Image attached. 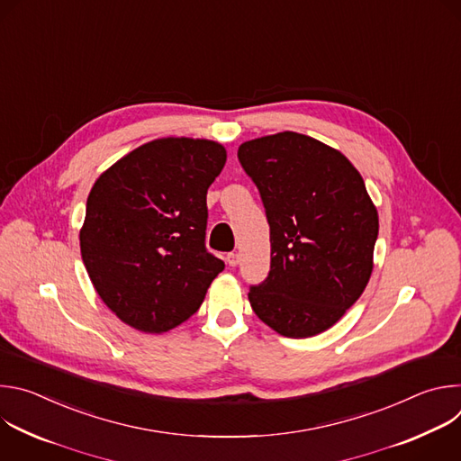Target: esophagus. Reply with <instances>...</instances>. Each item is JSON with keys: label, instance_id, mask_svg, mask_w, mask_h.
I'll return each instance as SVG.
<instances>
[{"label": "esophagus", "instance_id": "obj_1", "mask_svg": "<svg viewBox=\"0 0 461 461\" xmlns=\"http://www.w3.org/2000/svg\"><path fill=\"white\" fill-rule=\"evenodd\" d=\"M239 253H235V251H230L228 255H226V262H228V265L230 267H237L239 265Z\"/></svg>", "mask_w": 461, "mask_h": 461}]
</instances>
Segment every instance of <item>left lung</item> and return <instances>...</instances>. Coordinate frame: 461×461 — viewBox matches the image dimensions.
<instances>
[{
  "label": "left lung",
  "mask_w": 461,
  "mask_h": 461,
  "mask_svg": "<svg viewBox=\"0 0 461 461\" xmlns=\"http://www.w3.org/2000/svg\"><path fill=\"white\" fill-rule=\"evenodd\" d=\"M239 162L270 224L268 277L249 286L260 321L285 338L334 326L361 297L379 231L359 171L338 149L285 131L244 142Z\"/></svg>",
  "instance_id": "obj_1"
}]
</instances>
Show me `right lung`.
Wrapping results in <instances>:
<instances>
[{
    "mask_svg": "<svg viewBox=\"0 0 461 461\" xmlns=\"http://www.w3.org/2000/svg\"><path fill=\"white\" fill-rule=\"evenodd\" d=\"M226 164L212 140L160 139L95 182L80 231L86 270L129 326L162 334L201 308L224 262L206 249L208 187Z\"/></svg>",
    "mask_w": 461,
    "mask_h": 461,
    "instance_id": "obj_1",
    "label": "right lung"
}]
</instances>
